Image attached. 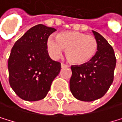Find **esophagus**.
Returning <instances> with one entry per match:
<instances>
[{
  "instance_id": "34e87169",
  "label": "esophagus",
  "mask_w": 122,
  "mask_h": 122,
  "mask_svg": "<svg viewBox=\"0 0 122 122\" xmlns=\"http://www.w3.org/2000/svg\"><path fill=\"white\" fill-rule=\"evenodd\" d=\"M61 67L63 68V67H68V65L65 64H64V63H61Z\"/></svg>"
}]
</instances>
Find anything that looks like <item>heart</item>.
<instances>
[{"label":"heart","mask_w":122,"mask_h":122,"mask_svg":"<svg viewBox=\"0 0 122 122\" xmlns=\"http://www.w3.org/2000/svg\"><path fill=\"white\" fill-rule=\"evenodd\" d=\"M46 49L50 56L58 58L64 49L68 61L75 65H85L94 58L98 49L97 40L79 31L67 30L57 34L56 38L49 36L46 41Z\"/></svg>","instance_id":"heart-1"}]
</instances>
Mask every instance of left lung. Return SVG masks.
I'll return each instance as SVG.
<instances>
[{
  "instance_id": "8db88e82",
  "label": "left lung",
  "mask_w": 122,
  "mask_h": 122,
  "mask_svg": "<svg viewBox=\"0 0 122 122\" xmlns=\"http://www.w3.org/2000/svg\"><path fill=\"white\" fill-rule=\"evenodd\" d=\"M98 49L94 58L85 65L71 66L70 89L74 97L82 101H93L102 97L114 79L116 58L112 47L107 40L92 30Z\"/></svg>"
}]
</instances>
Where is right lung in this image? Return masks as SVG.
I'll list each match as a JSON object with an SVG mask.
<instances>
[{
    "label": "right lung",
    "mask_w": 122,
    "mask_h": 122,
    "mask_svg": "<svg viewBox=\"0 0 122 122\" xmlns=\"http://www.w3.org/2000/svg\"><path fill=\"white\" fill-rule=\"evenodd\" d=\"M56 30L37 25L30 28L12 48L8 59L9 82L20 98L43 99L61 70V63L51 59L46 41Z\"/></svg>",
    "instance_id": "1"
}]
</instances>
